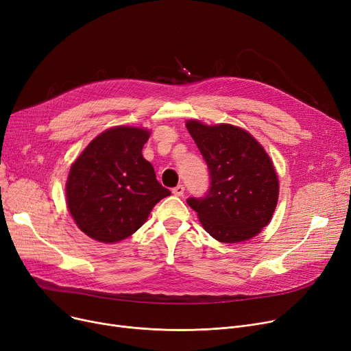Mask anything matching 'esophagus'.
I'll use <instances>...</instances> for the list:
<instances>
[{"mask_svg": "<svg viewBox=\"0 0 351 351\" xmlns=\"http://www.w3.org/2000/svg\"><path fill=\"white\" fill-rule=\"evenodd\" d=\"M172 193H173L175 196H183V193H185V186H183V185H178L176 188L172 189Z\"/></svg>", "mask_w": 351, "mask_h": 351, "instance_id": "34e87169", "label": "esophagus"}]
</instances>
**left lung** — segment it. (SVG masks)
Returning a JSON list of instances; mask_svg holds the SVG:
<instances>
[{
	"mask_svg": "<svg viewBox=\"0 0 351 351\" xmlns=\"http://www.w3.org/2000/svg\"><path fill=\"white\" fill-rule=\"evenodd\" d=\"M186 128L210 176L206 195L189 197L188 205L216 241H249L270 222L278 205L279 179L269 155L242 128L199 121H188Z\"/></svg>",
	"mask_w": 351,
	"mask_h": 351,
	"instance_id": "8db88e82",
	"label": "left lung"
}]
</instances>
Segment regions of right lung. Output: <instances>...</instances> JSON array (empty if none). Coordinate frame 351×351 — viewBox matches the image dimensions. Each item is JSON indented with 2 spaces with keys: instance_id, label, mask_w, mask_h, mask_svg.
Segmentation results:
<instances>
[{
  "instance_id": "1",
  "label": "right lung",
  "mask_w": 351,
  "mask_h": 351,
  "mask_svg": "<svg viewBox=\"0 0 351 351\" xmlns=\"http://www.w3.org/2000/svg\"><path fill=\"white\" fill-rule=\"evenodd\" d=\"M149 131L115 126L98 135L72 163L66 204L77 226L102 243L135 233L158 202L171 195L142 156Z\"/></svg>"
}]
</instances>
